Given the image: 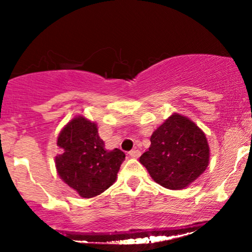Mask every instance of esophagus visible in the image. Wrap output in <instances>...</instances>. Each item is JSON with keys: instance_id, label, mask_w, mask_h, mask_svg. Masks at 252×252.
I'll return each instance as SVG.
<instances>
[{"instance_id": "obj_1", "label": "esophagus", "mask_w": 252, "mask_h": 252, "mask_svg": "<svg viewBox=\"0 0 252 252\" xmlns=\"http://www.w3.org/2000/svg\"><path fill=\"white\" fill-rule=\"evenodd\" d=\"M140 155H141L140 150H130L129 151V156L133 157V158H139Z\"/></svg>"}]
</instances>
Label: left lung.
Instances as JSON below:
<instances>
[{"instance_id": "obj_1", "label": "left lung", "mask_w": 252, "mask_h": 252, "mask_svg": "<svg viewBox=\"0 0 252 252\" xmlns=\"http://www.w3.org/2000/svg\"><path fill=\"white\" fill-rule=\"evenodd\" d=\"M150 142L140 163L165 188L184 189L208 167L210 150L205 134L184 116L172 115L153 133Z\"/></svg>"}]
</instances>
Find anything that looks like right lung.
<instances>
[{
	"label": "right lung",
	"instance_id": "right-lung-1",
	"mask_svg": "<svg viewBox=\"0 0 252 252\" xmlns=\"http://www.w3.org/2000/svg\"><path fill=\"white\" fill-rule=\"evenodd\" d=\"M60 153L56 168L65 184L81 197L102 194L116 181L125 154L120 149L106 150L97 126L84 117L72 119L57 139Z\"/></svg>",
	"mask_w": 252,
	"mask_h": 252
}]
</instances>
